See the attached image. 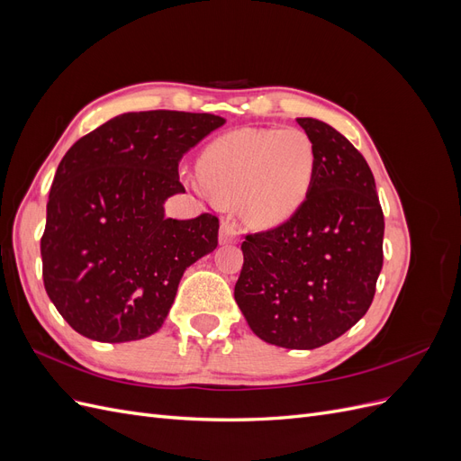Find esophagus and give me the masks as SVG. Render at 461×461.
Instances as JSON below:
<instances>
[{"label": "esophagus", "instance_id": "esophagus-1", "mask_svg": "<svg viewBox=\"0 0 461 461\" xmlns=\"http://www.w3.org/2000/svg\"><path fill=\"white\" fill-rule=\"evenodd\" d=\"M236 236H239V229H236L234 222L222 221L221 222V229H219V242L221 244H229V242L236 240Z\"/></svg>", "mask_w": 461, "mask_h": 461}]
</instances>
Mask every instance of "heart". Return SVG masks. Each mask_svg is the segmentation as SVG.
I'll return each mask as SVG.
<instances>
[{
	"mask_svg": "<svg viewBox=\"0 0 461 461\" xmlns=\"http://www.w3.org/2000/svg\"><path fill=\"white\" fill-rule=\"evenodd\" d=\"M315 149L300 129L236 131L217 138L198 159L203 188L219 202H239L256 227H275L308 198Z\"/></svg>",
	"mask_w": 461,
	"mask_h": 461,
	"instance_id": "obj_1",
	"label": "heart"
}]
</instances>
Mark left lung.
Masks as SVG:
<instances>
[{
  "label": "left lung",
  "instance_id": "1",
  "mask_svg": "<svg viewBox=\"0 0 461 461\" xmlns=\"http://www.w3.org/2000/svg\"><path fill=\"white\" fill-rule=\"evenodd\" d=\"M315 149L308 198L283 225L246 234L234 300L249 329L313 350L352 329L383 269L384 217L364 156L330 124L296 119Z\"/></svg>",
  "mask_w": 461,
  "mask_h": 461
}]
</instances>
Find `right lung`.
Wrapping results in <instances>:
<instances>
[{"label": "right lung", "mask_w": 461, "mask_h": 461, "mask_svg": "<svg viewBox=\"0 0 461 461\" xmlns=\"http://www.w3.org/2000/svg\"><path fill=\"white\" fill-rule=\"evenodd\" d=\"M225 122L212 113H122L65 153L40 240L50 300L82 337L131 342L161 329L186 267L217 248L219 219H167L178 161Z\"/></svg>", "instance_id": "1"}]
</instances>
